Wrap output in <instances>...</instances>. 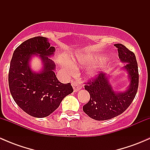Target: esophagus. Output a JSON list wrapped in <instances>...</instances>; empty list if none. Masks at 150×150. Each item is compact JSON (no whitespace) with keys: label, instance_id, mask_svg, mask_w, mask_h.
Segmentation results:
<instances>
[{"label":"esophagus","instance_id":"esophagus-1","mask_svg":"<svg viewBox=\"0 0 150 150\" xmlns=\"http://www.w3.org/2000/svg\"><path fill=\"white\" fill-rule=\"evenodd\" d=\"M72 88H73L74 91L75 92L78 91L82 88V85H81V83L78 82V81H72Z\"/></svg>","mask_w":150,"mask_h":150}]
</instances>
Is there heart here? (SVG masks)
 Wrapping results in <instances>:
<instances>
[{
	"instance_id": "heart-1",
	"label": "heart",
	"mask_w": 150,
	"mask_h": 150,
	"mask_svg": "<svg viewBox=\"0 0 150 150\" xmlns=\"http://www.w3.org/2000/svg\"><path fill=\"white\" fill-rule=\"evenodd\" d=\"M94 62V58L91 55H79L76 57L75 60H74V64L75 65H80V66H84L90 64ZM62 63L64 65V67L67 69L69 72H72L73 70V65L68 60L63 59L62 60ZM97 72L95 69H91L88 72V75L90 76H93V75H96Z\"/></svg>"
}]
</instances>
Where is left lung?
Returning a JSON list of instances; mask_svg holds the SVG:
<instances>
[{"label": "left lung", "mask_w": 150, "mask_h": 150, "mask_svg": "<svg viewBox=\"0 0 150 150\" xmlns=\"http://www.w3.org/2000/svg\"><path fill=\"white\" fill-rule=\"evenodd\" d=\"M114 46L117 48L120 61L126 63L122 69L128 72L130 83L125 91H115L109 81L110 77L102 72L86 83L84 87L90 94V100L83 110L96 120H110L122 114L133 102L138 90L139 71L135 54L120 43Z\"/></svg>", "instance_id": "1"}]
</instances>
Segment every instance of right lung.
Wrapping results in <instances>:
<instances>
[{
  "label": "right lung",
  "mask_w": 150,
  "mask_h": 150,
  "mask_svg": "<svg viewBox=\"0 0 150 150\" xmlns=\"http://www.w3.org/2000/svg\"><path fill=\"white\" fill-rule=\"evenodd\" d=\"M55 48L48 38L35 37L25 40L15 49L10 63L8 86L11 94L23 111L35 117H45L55 111L62 99L73 88L57 79L56 64L51 59ZM35 55L40 57L43 67L40 72L31 70L29 62Z\"/></svg>",
  "instance_id": "1"
}]
</instances>
